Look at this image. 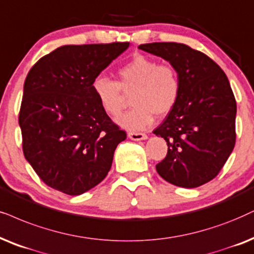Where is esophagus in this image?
I'll use <instances>...</instances> for the list:
<instances>
[{"instance_id":"1","label":"esophagus","mask_w":254,"mask_h":254,"mask_svg":"<svg viewBox=\"0 0 254 254\" xmlns=\"http://www.w3.org/2000/svg\"><path fill=\"white\" fill-rule=\"evenodd\" d=\"M128 137H129L130 140H134V141H141V140H146L147 139V135L143 134V133H134V131H128Z\"/></svg>"}]
</instances>
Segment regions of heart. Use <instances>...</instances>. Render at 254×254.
<instances>
[{
	"label": "heart",
	"instance_id": "heart-1",
	"mask_svg": "<svg viewBox=\"0 0 254 254\" xmlns=\"http://www.w3.org/2000/svg\"><path fill=\"white\" fill-rule=\"evenodd\" d=\"M119 80L98 75L92 91L99 105L110 117L123 110L125 94L130 95L133 108L117 119L118 125L129 130H141L153 123L154 114L166 117L175 108L181 97V78L173 65L160 64L156 59L135 55L118 70Z\"/></svg>",
	"mask_w": 254,
	"mask_h": 254
}]
</instances>
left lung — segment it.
<instances>
[{
	"label": "left lung",
	"instance_id": "obj_1",
	"mask_svg": "<svg viewBox=\"0 0 254 254\" xmlns=\"http://www.w3.org/2000/svg\"><path fill=\"white\" fill-rule=\"evenodd\" d=\"M176 68L179 103L154 134L167 141L159 175L174 186L196 188L215 179L236 143L237 104L229 79L203 52L174 42L141 44Z\"/></svg>",
	"mask_w": 254,
	"mask_h": 254
}]
</instances>
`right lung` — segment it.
<instances>
[{
    "mask_svg": "<svg viewBox=\"0 0 254 254\" xmlns=\"http://www.w3.org/2000/svg\"><path fill=\"white\" fill-rule=\"evenodd\" d=\"M128 47L64 45L29 71L18 115L22 148L47 186L75 196L106 177L126 131L100 107L92 81Z\"/></svg>",
    "mask_w": 254,
    "mask_h": 254,
    "instance_id": "add662e5",
    "label": "right lung"
}]
</instances>
